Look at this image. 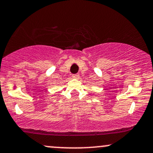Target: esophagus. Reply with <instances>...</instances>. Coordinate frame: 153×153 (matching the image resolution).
I'll return each mask as SVG.
<instances>
[{
	"mask_svg": "<svg viewBox=\"0 0 153 153\" xmlns=\"http://www.w3.org/2000/svg\"><path fill=\"white\" fill-rule=\"evenodd\" d=\"M79 73H76V74H73L72 75V77H73V78H79Z\"/></svg>",
	"mask_w": 153,
	"mask_h": 153,
	"instance_id": "obj_1",
	"label": "esophagus"
}]
</instances>
